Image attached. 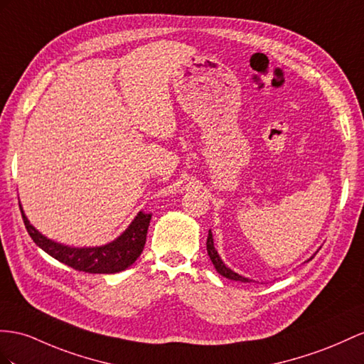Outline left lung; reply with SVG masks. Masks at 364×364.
I'll return each instance as SVG.
<instances>
[{
  "label": "left lung",
  "instance_id": "obj_1",
  "mask_svg": "<svg viewBox=\"0 0 364 364\" xmlns=\"http://www.w3.org/2000/svg\"><path fill=\"white\" fill-rule=\"evenodd\" d=\"M206 246H208V255H209V258H210V262H212L213 267L217 269V272H218L220 275H223V277L228 278V279H234V282H241V283H250V282H252V279H250V278H246V277H243V275H240V274L234 272L230 267H228V266L225 264V262H223L221 257L218 255L215 246H213V237H212V232H210V230H209V235H208ZM314 255H315V254H314ZM314 255H312L309 259H307V262H311V259L314 258Z\"/></svg>",
  "mask_w": 364,
  "mask_h": 364
}]
</instances>
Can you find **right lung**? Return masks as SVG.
<instances>
[{
  "label": "right lung",
  "mask_w": 364,
  "mask_h": 364,
  "mask_svg": "<svg viewBox=\"0 0 364 364\" xmlns=\"http://www.w3.org/2000/svg\"><path fill=\"white\" fill-rule=\"evenodd\" d=\"M21 213L26 229L36 246H40L46 254H49L58 262L70 266L75 271L87 274H117L132 266L143 252L149 223L152 218V213L139 210L123 234L110 243L90 247H75L58 243V241L43 235L38 229L31 225L23 208Z\"/></svg>",
  "instance_id": "1"
}]
</instances>
